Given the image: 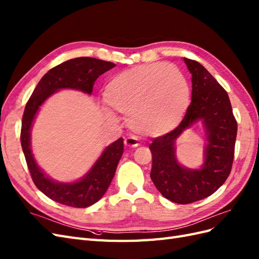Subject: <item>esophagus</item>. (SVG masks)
<instances>
[{"mask_svg": "<svg viewBox=\"0 0 259 259\" xmlns=\"http://www.w3.org/2000/svg\"><path fill=\"white\" fill-rule=\"evenodd\" d=\"M124 145L127 147H132V149H134V147L139 146V141H138V139H136L134 137H129V138L124 139Z\"/></svg>", "mask_w": 259, "mask_h": 259, "instance_id": "esophagus-1", "label": "esophagus"}]
</instances>
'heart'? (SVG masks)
<instances>
[{
  "label": "heart",
  "instance_id": "heart-1",
  "mask_svg": "<svg viewBox=\"0 0 259 259\" xmlns=\"http://www.w3.org/2000/svg\"><path fill=\"white\" fill-rule=\"evenodd\" d=\"M104 98L110 107L128 114L132 130L143 136H160L183 119L190 105V87L175 65L153 63L110 78Z\"/></svg>",
  "mask_w": 259,
  "mask_h": 259
}]
</instances>
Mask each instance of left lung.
Masks as SVG:
<instances>
[{
  "label": "left lung",
  "instance_id": "left-lung-1",
  "mask_svg": "<svg viewBox=\"0 0 259 259\" xmlns=\"http://www.w3.org/2000/svg\"><path fill=\"white\" fill-rule=\"evenodd\" d=\"M192 73V101L180 124L150 144L151 179L161 195L177 204H190L211 195L231 172L238 123L228 93L204 66L183 58ZM197 120L205 128L208 145L199 169L181 166L175 158V141Z\"/></svg>",
  "mask_w": 259,
  "mask_h": 259
}]
</instances>
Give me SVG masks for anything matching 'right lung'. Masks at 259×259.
I'll return each mask as SVG.
<instances>
[{
  "mask_svg": "<svg viewBox=\"0 0 259 259\" xmlns=\"http://www.w3.org/2000/svg\"><path fill=\"white\" fill-rule=\"evenodd\" d=\"M115 66L114 63L92 57L72 58L50 69L36 84L27 102L20 132V142L27 166L35 187L57 203L76 208L89 207L97 203L105 194L114 178L123 153V140L120 138L108 145L93 167L79 181L56 182L41 170L32 155L30 132L34 117L46 100L61 89H73L91 94L95 80Z\"/></svg>",
  "mask_w": 259,
  "mask_h": 259,
  "instance_id": "right-lung-1",
  "label": "right lung"
}]
</instances>
